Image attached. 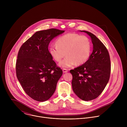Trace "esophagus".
I'll list each match as a JSON object with an SVG mask.
<instances>
[{"mask_svg":"<svg viewBox=\"0 0 127 127\" xmlns=\"http://www.w3.org/2000/svg\"><path fill=\"white\" fill-rule=\"evenodd\" d=\"M68 72V70L66 69H65V68H63V73H66V72Z\"/></svg>","mask_w":127,"mask_h":127,"instance_id":"esophagus-1","label":"esophagus"}]
</instances>
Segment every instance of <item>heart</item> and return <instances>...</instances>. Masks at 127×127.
<instances>
[{"instance_id": "heart-1", "label": "heart", "mask_w": 127, "mask_h": 127, "mask_svg": "<svg viewBox=\"0 0 127 127\" xmlns=\"http://www.w3.org/2000/svg\"><path fill=\"white\" fill-rule=\"evenodd\" d=\"M56 46L49 49L51 56L54 60L60 62L59 66L69 68L84 64L89 59L92 51V44L86 35L69 33L61 36L56 42Z\"/></svg>"}]
</instances>
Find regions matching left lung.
Wrapping results in <instances>:
<instances>
[{
  "label": "left lung",
  "instance_id": "left-lung-1",
  "mask_svg": "<svg viewBox=\"0 0 127 127\" xmlns=\"http://www.w3.org/2000/svg\"><path fill=\"white\" fill-rule=\"evenodd\" d=\"M80 32L91 38L93 51L84 64L70 72L73 76L72 86L74 93L81 99L89 101L97 98L108 83L111 60L107 49L95 34L85 31Z\"/></svg>",
  "mask_w": 127,
  "mask_h": 127
}]
</instances>
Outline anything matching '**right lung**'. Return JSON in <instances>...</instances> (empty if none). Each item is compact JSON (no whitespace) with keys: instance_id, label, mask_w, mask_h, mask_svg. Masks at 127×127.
<instances>
[{"instance_id":"obj_1","label":"right lung","mask_w":127,"mask_h":127,"mask_svg":"<svg viewBox=\"0 0 127 127\" xmlns=\"http://www.w3.org/2000/svg\"><path fill=\"white\" fill-rule=\"evenodd\" d=\"M64 31L50 29L35 32L21 47L16 74L25 93L38 101L48 100L63 74L48 50L51 41Z\"/></svg>"}]
</instances>
